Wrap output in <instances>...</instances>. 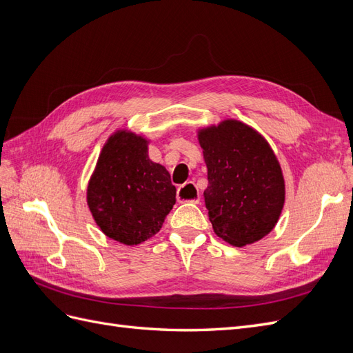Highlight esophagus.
Wrapping results in <instances>:
<instances>
[{
    "mask_svg": "<svg viewBox=\"0 0 353 353\" xmlns=\"http://www.w3.org/2000/svg\"><path fill=\"white\" fill-rule=\"evenodd\" d=\"M176 199H178L179 203L190 201V203H196V205H199V201H200V193H199L197 187H196L193 183H187V184H184L183 187L178 188Z\"/></svg>",
    "mask_w": 353,
    "mask_h": 353,
    "instance_id": "esophagus-1",
    "label": "esophagus"
}]
</instances>
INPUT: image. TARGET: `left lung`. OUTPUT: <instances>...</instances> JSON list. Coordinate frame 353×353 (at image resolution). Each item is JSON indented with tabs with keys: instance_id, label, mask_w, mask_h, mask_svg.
Returning <instances> with one entry per match:
<instances>
[{
	"instance_id": "1",
	"label": "left lung",
	"mask_w": 353,
	"mask_h": 353,
	"mask_svg": "<svg viewBox=\"0 0 353 353\" xmlns=\"http://www.w3.org/2000/svg\"><path fill=\"white\" fill-rule=\"evenodd\" d=\"M208 166L205 203L213 231L243 248L274 230L285 200L279 159L265 138L236 119L197 132Z\"/></svg>"
}]
</instances>
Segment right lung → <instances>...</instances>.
<instances>
[{
  "instance_id": "1",
  "label": "right lung",
  "mask_w": 353,
  "mask_h": 353,
  "mask_svg": "<svg viewBox=\"0 0 353 353\" xmlns=\"http://www.w3.org/2000/svg\"><path fill=\"white\" fill-rule=\"evenodd\" d=\"M175 196L166 168L148 157L147 138L126 130L109 137L87 190L92 218L105 236L126 245L153 237Z\"/></svg>"
}]
</instances>
